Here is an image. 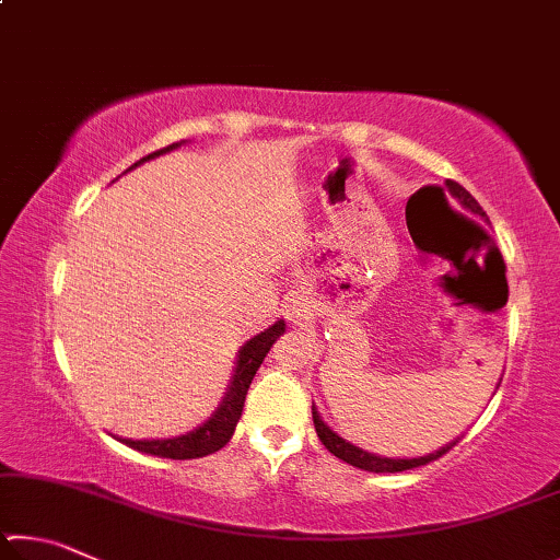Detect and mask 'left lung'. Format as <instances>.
Returning <instances> with one entry per match:
<instances>
[{"instance_id": "8db88e82", "label": "left lung", "mask_w": 560, "mask_h": 560, "mask_svg": "<svg viewBox=\"0 0 560 560\" xmlns=\"http://www.w3.org/2000/svg\"><path fill=\"white\" fill-rule=\"evenodd\" d=\"M447 187H450V192H452L454 197H457L462 207H467L469 212L479 214V217H487L485 210H481V207H479V202L474 200V197H471V195L467 192V189H464L459 183H454V179H447ZM504 299H506V296H504ZM311 410H314L311 415H314V428H316L318 440L324 442V447H326L330 454H336L338 459H343L346 464H353V467H358V469L375 471V474H393V471H405V469L422 467V464H430V462H434V459H440L442 454H447V452L454 447V444L459 442V440L452 442V444H447V447H442L440 452L428 454V457H420V459H387V457H375V454L358 450V447H353V444H350V442H346L343 438H338V434H336L334 430H328V424H324V420H320V415L316 412V407H311Z\"/></svg>"}]
</instances>
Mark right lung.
<instances>
[{"label": "right lung", "instance_id": "1", "mask_svg": "<svg viewBox=\"0 0 560 560\" xmlns=\"http://www.w3.org/2000/svg\"><path fill=\"white\" fill-rule=\"evenodd\" d=\"M177 145L179 143H173L163 150H155V153L145 155L140 163H145V160H150V158L163 155V153H167V150H173ZM140 163H136V165H140ZM283 328H287V324H283V320H277V324L269 326L264 334L254 336L252 340H246L244 348L240 350V360H236V371H234V381L230 385V390H226L220 410H217L210 420L202 424V428H197V430L187 432V434H183V438H175V440H120V442L128 444L130 450H138L143 454H155V457H163V459H197V457H207V454L222 450L224 444L232 440L236 422H240L242 407L246 400V390H249L254 375H257L259 365L264 363L269 348L273 346V340L283 334Z\"/></svg>", "mask_w": 560, "mask_h": 560}]
</instances>
